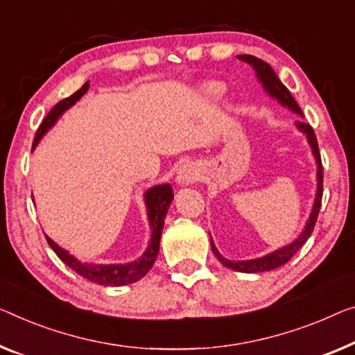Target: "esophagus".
<instances>
[{
	"label": "esophagus",
	"instance_id": "obj_1",
	"mask_svg": "<svg viewBox=\"0 0 355 355\" xmlns=\"http://www.w3.org/2000/svg\"><path fill=\"white\" fill-rule=\"evenodd\" d=\"M194 180H198V172L194 171V167L183 166L182 168H180V172L177 175V182L180 184H189V183H193Z\"/></svg>",
	"mask_w": 355,
	"mask_h": 355
}]
</instances>
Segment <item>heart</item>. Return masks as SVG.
Segmentation results:
<instances>
[{"label": "heart", "mask_w": 355, "mask_h": 355, "mask_svg": "<svg viewBox=\"0 0 355 355\" xmlns=\"http://www.w3.org/2000/svg\"><path fill=\"white\" fill-rule=\"evenodd\" d=\"M210 91L214 94H220L221 91H223V87H221L220 84H214V86H210Z\"/></svg>", "instance_id": "1"}]
</instances>
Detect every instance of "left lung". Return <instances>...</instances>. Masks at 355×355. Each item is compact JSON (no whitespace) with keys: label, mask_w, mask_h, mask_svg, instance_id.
Segmentation results:
<instances>
[{"label":"left lung","mask_w":355,"mask_h":355,"mask_svg":"<svg viewBox=\"0 0 355 355\" xmlns=\"http://www.w3.org/2000/svg\"><path fill=\"white\" fill-rule=\"evenodd\" d=\"M237 59L250 63V65L255 68L258 79H260V81L263 83V87L266 89L269 95L276 97L279 102L284 105V107H287L292 111H295V113L303 116V111H301L300 105L296 103V100L293 98V95L290 94L288 89L285 87L282 83H280V79L277 78L276 73H274L271 65H268L266 62H263L261 59H258V57H253V55H237ZM296 127H298L301 132H304L306 137H308V141H309L311 148H313V153H314L315 161H317V194H315V200H314L313 214H311L308 223H306V228L303 231V234H301L298 239L293 242V244L280 248V250H277V252L269 253V255L263 257V258H257V260L230 261V260H226V258L220 255L218 250H216L215 245H214V242H211V250H214L216 258H218V260L223 263L225 266L234 269V271H239V272H264V271H271V269H277V268L282 266V264L287 263L290 258H292L295 253L306 244V241L309 239V236L313 234L317 216H319V210H320V205H322V193H324V167H322L319 145H317V139H315L313 127H311L308 123H304V121H298V123H296Z\"/></svg>","instance_id":"obj_1"}]
</instances>
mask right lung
<instances>
[{
	"label": "right lung",
	"mask_w": 355,
	"mask_h": 355,
	"mask_svg": "<svg viewBox=\"0 0 355 355\" xmlns=\"http://www.w3.org/2000/svg\"><path fill=\"white\" fill-rule=\"evenodd\" d=\"M89 89V81L84 84V86L76 91L70 97L60 100L59 103L52 108L44 121L40 124L38 130H36L35 140H33V148L38 144L40 139L46 134L47 130L51 129L57 119L60 118V114L63 111L68 110L71 105H75L79 98L83 97L84 94L87 92ZM173 199V191L171 188V184H159V187H155L151 189H148L145 194V202L148 207V218H150V226L153 230L151 234V242L148 250L145 252V255L137 260L134 263H127V264H87V263H81L78 261L76 258H73L70 253L63 250L59 245L55 244L54 241L49 239L46 236L47 244L51 245L52 250L57 253V257L67 264L68 268H71L73 271H76L79 276L91 280V282H95L98 285H113V287H119V285H127V284H134L137 280H140L141 277H145V274L150 271L155 264V260L159 253V241H161V234H162V228H164V218H166L167 209L171 207V202Z\"/></svg>",
	"instance_id": "obj_1"
}]
</instances>
